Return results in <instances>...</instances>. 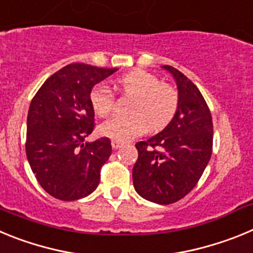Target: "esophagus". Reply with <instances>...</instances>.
I'll list each match as a JSON object with an SVG mask.
<instances>
[{
  "label": "esophagus",
  "mask_w": 253,
  "mask_h": 253,
  "mask_svg": "<svg viewBox=\"0 0 253 253\" xmlns=\"http://www.w3.org/2000/svg\"><path fill=\"white\" fill-rule=\"evenodd\" d=\"M123 144H124V143L120 142V140H111V147H113L114 149L120 148V147H122Z\"/></svg>",
  "instance_id": "34e87169"
}]
</instances>
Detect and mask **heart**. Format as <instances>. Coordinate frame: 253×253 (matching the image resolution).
Wrapping results in <instances>:
<instances>
[{
    "mask_svg": "<svg viewBox=\"0 0 253 253\" xmlns=\"http://www.w3.org/2000/svg\"><path fill=\"white\" fill-rule=\"evenodd\" d=\"M116 88L125 97H133L128 107L130 116H114L99 126L101 135L125 142L147 130L160 131L173 120L180 96L175 87L161 82L156 75L134 69L116 80ZM90 104L99 116H107L115 106V95L106 84H96Z\"/></svg>",
    "mask_w": 253,
    "mask_h": 253,
    "instance_id": "heart-1",
    "label": "heart"
}]
</instances>
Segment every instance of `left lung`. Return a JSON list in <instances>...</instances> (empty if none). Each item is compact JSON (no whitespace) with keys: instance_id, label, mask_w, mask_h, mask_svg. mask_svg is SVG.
I'll return each instance as SVG.
<instances>
[{"instance_id":"1","label":"left lung","mask_w":253,"mask_h":253,"mask_svg":"<svg viewBox=\"0 0 253 253\" xmlns=\"http://www.w3.org/2000/svg\"><path fill=\"white\" fill-rule=\"evenodd\" d=\"M163 68L177 84L178 110L161 133L135 144L133 184L146 200L167 205L186 196L202 177L213 151V120L198 87L178 69Z\"/></svg>"}]
</instances>
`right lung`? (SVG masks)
Wrapping results in <instances>:
<instances>
[{
	"label": "right lung",
	"mask_w": 253,
	"mask_h": 253,
	"mask_svg": "<svg viewBox=\"0 0 253 253\" xmlns=\"http://www.w3.org/2000/svg\"><path fill=\"white\" fill-rule=\"evenodd\" d=\"M116 68L84 63L63 67L31 100L26 124V157L40 186L53 198L72 202L90 195L111 154L102 137L84 143L95 129L90 92Z\"/></svg>",
	"instance_id": "1"
}]
</instances>
